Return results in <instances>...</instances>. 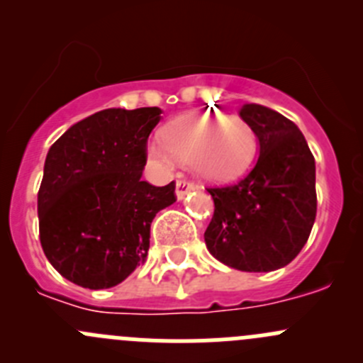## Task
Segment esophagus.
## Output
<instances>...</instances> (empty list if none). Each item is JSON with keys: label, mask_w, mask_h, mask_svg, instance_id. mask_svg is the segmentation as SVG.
Instances as JSON below:
<instances>
[{"label": "esophagus", "mask_w": 363, "mask_h": 363, "mask_svg": "<svg viewBox=\"0 0 363 363\" xmlns=\"http://www.w3.org/2000/svg\"><path fill=\"white\" fill-rule=\"evenodd\" d=\"M191 191H195V184L186 181V179H179L177 184H175V196H177V200H184V196L189 195Z\"/></svg>", "instance_id": "34e87169"}]
</instances>
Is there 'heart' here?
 <instances>
[{
    "label": "heart",
    "mask_w": 363,
    "mask_h": 363,
    "mask_svg": "<svg viewBox=\"0 0 363 363\" xmlns=\"http://www.w3.org/2000/svg\"><path fill=\"white\" fill-rule=\"evenodd\" d=\"M163 142L147 145L149 160L170 168L174 158L189 163L193 174L212 184L239 179L258 149L256 133L239 116L189 113L172 119L161 130Z\"/></svg>",
    "instance_id": "b5f03b06"
}]
</instances>
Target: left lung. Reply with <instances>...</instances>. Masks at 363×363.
Returning <instances> with one entry per match:
<instances>
[{"mask_svg":"<svg viewBox=\"0 0 363 363\" xmlns=\"http://www.w3.org/2000/svg\"><path fill=\"white\" fill-rule=\"evenodd\" d=\"M239 113L258 138V161L237 184L207 189L214 216L203 237L225 265L270 272L288 265L309 239L316 167L302 131L283 113L258 104L242 105Z\"/></svg>","mask_w":363,"mask_h":363,"instance_id":"obj_1","label":"left lung"}]
</instances>
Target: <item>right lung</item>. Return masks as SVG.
I'll use <instances>...</instances> for the list:
<instances>
[{"label":"right lung","instance_id":"1","mask_svg":"<svg viewBox=\"0 0 363 363\" xmlns=\"http://www.w3.org/2000/svg\"><path fill=\"white\" fill-rule=\"evenodd\" d=\"M161 108H105L68 128L45 158L38 191L40 242L72 283L104 290L145 262L151 223L175 202V184L142 181Z\"/></svg>","mask_w":363,"mask_h":363}]
</instances>
